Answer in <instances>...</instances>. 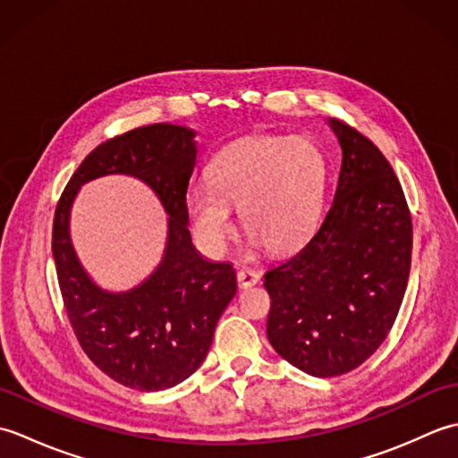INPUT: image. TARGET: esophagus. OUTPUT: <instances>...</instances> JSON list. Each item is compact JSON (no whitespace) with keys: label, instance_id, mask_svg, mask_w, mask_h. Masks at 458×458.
<instances>
[{"label":"esophagus","instance_id":"1","mask_svg":"<svg viewBox=\"0 0 458 458\" xmlns=\"http://www.w3.org/2000/svg\"><path fill=\"white\" fill-rule=\"evenodd\" d=\"M236 281H238V287L240 289H248V287H254L258 281H259V274L256 269L251 267H244L240 269L236 274Z\"/></svg>","mask_w":458,"mask_h":458}]
</instances>
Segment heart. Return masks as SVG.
<instances>
[{"instance_id":"1","label":"heart","mask_w":458,"mask_h":458,"mask_svg":"<svg viewBox=\"0 0 458 458\" xmlns=\"http://www.w3.org/2000/svg\"><path fill=\"white\" fill-rule=\"evenodd\" d=\"M325 184V159L307 138L256 135L222 149L208 169V184L187 194V214L199 244L218 254L234 230L230 207L251 246L287 251L313 226Z\"/></svg>"}]
</instances>
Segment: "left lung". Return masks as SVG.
Masks as SVG:
<instances>
[{
    "mask_svg": "<svg viewBox=\"0 0 458 458\" xmlns=\"http://www.w3.org/2000/svg\"><path fill=\"white\" fill-rule=\"evenodd\" d=\"M328 125L343 149L335 199L313 236L264 276L271 346L317 377L350 372L384 343L405 295L413 244L392 165L344 122Z\"/></svg>",
    "mask_w": 458,
    "mask_h": 458,
    "instance_id": "left-lung-1",
    "label": "left lung"
}]
</instances>
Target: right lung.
<instances>
[{
	"label": "right lung",
	"mask_w": 458,
	"mask_h": 458,
	"mask_svg": "<svg viewBox=\"0 0 458 458\" xmlns=\"http://www.w3.org/2000/svg\"><path fill=\"white\" fill-rule=\"evenodd\" d=\"M194 135L184 125L153 123L104 141L74 171L55 210L53 258L74 335L104 374L140 392L167 390L197 372L220 315L236 295L232 266L200 258L191 240L187 189L197 163ZM106 174L148 183L170 216L162 264L120 294L93 284L67 230L81 184Z\"/></svg>",
	"instance_id": "1"
}]
</instances>
